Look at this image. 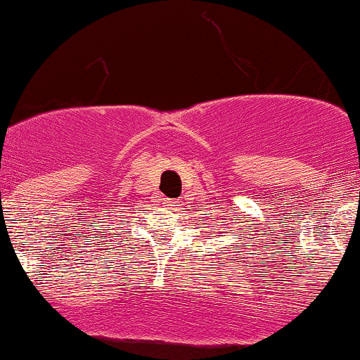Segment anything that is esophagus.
I'll return each mask as SVG.
<instances>
[{
	"label": "esophagus",
	"instance_id": "obj_1",
	"mask_svg": "<svg viewBox=\"0 0 360 360\" xmlns=\"http://www.w3.org/2000/svg\"><path fill=\"white\" fill-rule=\"evenodd\" d=\"M172 207V210H176V209H179V205H177V203H174V205H170Z\"/></svg>",
	"mask_w": 360,
	"mask_h": 360
}]
</instances>
